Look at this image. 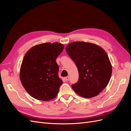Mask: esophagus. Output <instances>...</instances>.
<instances>
[{
    "mask_svg": "<svg viewBox=\"0 0 131 131\" xmlns=\"http://www.w3.org/2000/svg\"><path fill=\"white\" fill-rule=\"evenodd\" d=\"M65 79H66V81H68L69 79V77H66V78H65Z\"/></svg>",
    "mask_w": 131,
    "mask_h": 131,
    "instance_id": "obj_1",
    "label": "esophagus"
}]
</instances>
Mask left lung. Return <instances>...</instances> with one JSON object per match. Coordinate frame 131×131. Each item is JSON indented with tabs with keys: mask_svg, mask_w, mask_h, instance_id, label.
I'll use <instances>...</instances> for the list:
<instances>
[{
	"mask_svg": "<svg viewBox=\"0 0 131 131\" xmlns=\"http://www.w3.org/2000/svg\"><path fill=\"white\" fill-rule=\"evenodd\" d=\"M66 50L79 72V80L72 86L73 90L85 98L97 96L108 85L112 74V66L104 50L93 43L74 41Z\"/></svg>",
	"mask_w": 131,
	"mask_h": 131,
	"instance_id": "obj_1",
	"label": "left lung"
}]
</instances>
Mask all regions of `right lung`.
<instances>
[{"instance_id":"right-lung-1","label":"right lung","mask_w":131,"mask_h":131,"mask_svg":"<svg viewBox=\"0 0 131 131\" xmlns=\"http://www.w3.org/2000/svg\"><path fill=\"white\" fill-rule=\"evenodd\" d=\"M64 49L62 43L35 45L25 54L19 72L22 84L34 98L49 101L57 96L63 81L58 76L56 58Z\"/></svg>"}]
</instances>
